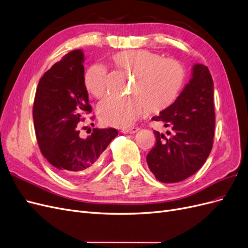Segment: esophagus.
I'll return each instance as SVG.
<instances>
[{
	"label": "esophagus",
	"mask_w": 248,
	"mask_h": 248,
	"mask_svg": "<svg viewBox=\"0 0 248 248\" xmlns=\"http://www.w3.org/2000/svg\"><path fill=\"white\" fill-rule=\"evenodd\" d=\"M138 130H139L138 127H130V128H123L122 132L123 133H130V134H132V133H136Z\"/></svg>",
	"instance_id": "34e87169"
}]
</instances>
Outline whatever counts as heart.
Listing matches in <instances>:
<instances>
[{
	"instance_id": "heart-1",
	"label": "heart",
	"mask_w": 248,
	"mask_h": 248,
	"mask_svg": "<svg viewBox=\"0 0 248 248\" xmlns=\"http://www.w3.org/2000/svg\"><path fill=\"white\" fill-rule=\"evenodd\" d=\"M118 68L136 76L132 96L122 98L108 96L100 102L98 117L101 123L115 127H129L148 110L160 112L170 108L181 93L185 80L183 66L174 59H161L147 49L120 51L112 56ZM89 94L101 98L107 94V70L94 64L85 74Z\"/></svg>"
}]
</instances>
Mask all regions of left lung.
Listing matches in <instances>:
<instances>
[{"instance_id": "1", "label": "left lung", "mask_w": 248, "mask_h": 248, "mask_svg": "<svg viewBox=\"0 0 248 248\" xmlns=\"http://www.w3.org/2000/svg\"><path fill=\"white\" fill-rule=\"evenodd\" d=\"M213 79L208 67L196 64L192 78L170 108L153 117L171 131H154L155 147L147 163L156 179L163 183L183 181L197 172L211 152L215 128Z\"/></svg>"}]
</instances>
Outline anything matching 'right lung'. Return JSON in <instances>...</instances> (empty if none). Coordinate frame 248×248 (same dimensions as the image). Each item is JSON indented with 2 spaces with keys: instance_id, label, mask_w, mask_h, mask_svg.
<instances>
[{
  "instance_id": "add662e5",
  "label": "right lung",
  "mask_w": 248,
  "mask_h": 248,
  "mask_svg": "<svg viewBox=\"0 0 248 248\" xmlns=\"http://www.w3.org/2000/svg\"><path fill=\"white\" fill-rule=\"evenodd\" d=\"M84 52L72 50L40 78L35 95L33 119L37 140L47 161L68 179L91 171L109 142L115 128H94L87 139L79 137V123L90 114L85 87Z\"/></svg>"
}]
</instances>
